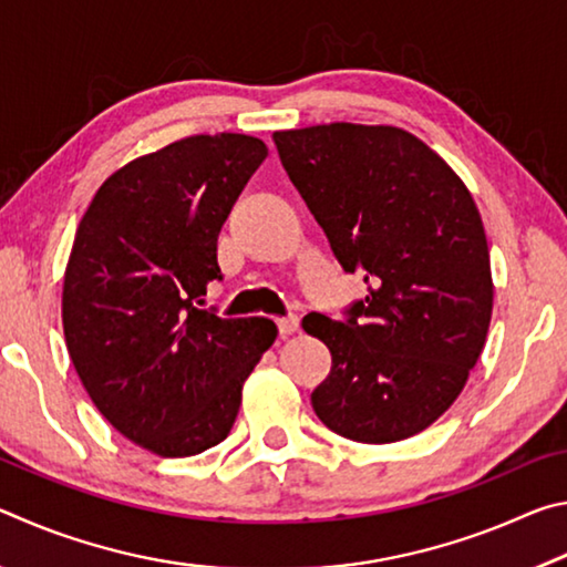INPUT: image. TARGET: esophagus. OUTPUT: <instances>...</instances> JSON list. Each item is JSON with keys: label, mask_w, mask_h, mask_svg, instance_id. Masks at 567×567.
I'll list each match as a JSON object with an SVG mask.
<instances>
[{"label": "esophagus", "mask_w": 567, "mask_h": 567, "mask_svg": "<svg viewBox=\"0 0 567 567\" xmlns=\"http://www.w3.org/2000/svg\"><path fill=\"white\" fill-rule=\"evenodd\" d=\"M297 328H300V318H297V315H287V318L277 320V330H280L282 338H287V334L297 332Z\"/></svg>", "instance_id": "1"}]
</instances>
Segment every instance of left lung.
<instances>
[{"label":"left lung","instance_id":"1","mask_svg":"<svg viewBox=\"0 0 567 567\" xmlns=\"http://www.w3.org/2000/svg\"><path fill=\"white\" fill-rule=\"evenodd\" d=\"M272 140L344 272L370 287L344 322L302 320L332 354L312 408L354 443L417 435L463 392L491 328L475 199L435 150L390 124H315Z\"/></svg>","mask_w":567,"mask_h":567}]
</instances>
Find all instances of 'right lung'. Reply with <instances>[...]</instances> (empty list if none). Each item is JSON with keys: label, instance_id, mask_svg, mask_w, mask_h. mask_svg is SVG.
Listing matches in <instances>:
<instances>
[{"label": "right lung", "instance_id": "1", "mask_svg": "<svg viewBox=\"0 0 567 567\" xmlns=\"http://www.w3.org/2000/svg\"><path fill=\"white\" fill-rule=\"evenodd\" d=\"M265 157L249 134H192L104 179L76 227L62 287L66 350L110 425L159 457L223 443L277 338L267 318L197 307L219 280V229Z\"/></svg>", "mask_w": 567, "mask_h": 567}]
</instances>
